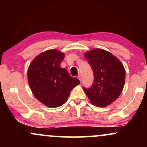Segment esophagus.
Segmentation results:
<instances>
[{"mask_svg":"<svg viewBox=\"0 0 147 147\" xmlns=\"http://www.w3.org/2000/svg\"><path fill=\"white\" fill-rule=\"evenodd\" d=\"M78 79H79V80L80 81V82H82V75H80V74H79V76H78Z\"/></svg>","mask_w":147,"mask_h":147,"instance_id":"1","label":"esophagus"}]
</instances>
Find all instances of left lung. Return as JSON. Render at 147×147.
I'll return each mask as SVG.
<instances>
[{
  "mask_svg": "<svg viewBox=\"0 0 147 147\" xmlns=\"http://www.w3.org/2000/svg\"><path fill=\"white\" fill-rule=\"evenodd\" d=\"M94 73V83L84 88L90 102L97 107H105L116 100L124 88L126 71L124 65L111 52L95 48L85 52Z\"/></svg>",
  "mask_w": 147,
  "mask_h": 147,
  "instance_id": "left-lung-1",
  "label": "left lung"
}]
</instances>
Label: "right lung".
<instances>
[{"mask_svg": "<svg viewBox=\"0 0 147 147\" xmlns=\"http://www.w3.org/2000/svg\"><path fill=\"white\" fill-rule=\"evenodd\" d=\"M65 54L56 49L41 52L30 64L28 80L34 97L49 108L59 107L68 100L70 91L80 84L60 67Z\"/></svg>", "mask_w": 147, "mask_h": 147, "instance_id": "add662e5", "label": "right lung"}]
</instances>
